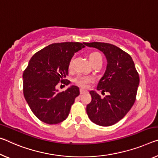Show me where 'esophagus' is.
<instances>
[{"label":"esophagus","mask_w":158,"mask_h":158,"mask_svg":"<svg viewBox=\"0 0 158 158\" xmlns=\"http://www.w3.org/2000/svg\"><path fill=\"white\" fill-rule=\"evenodd\" d=\"M86 93H87L86 91H85V90H83V89H80V94L82 95V94H86Z\"/></svg>","instance_id":"34e87169"}]
</instances>
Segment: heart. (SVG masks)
<instances>
[{
  "label": "heart",
  "instance_id": "1",
  "mask_svg": "<svg viewBox=\"0 0 158 158\" xmlns=\"http://www.w3.org/2000/svg\"><path fill=\"white\" fill-rule=\"evenodd\" d=\"M89 59L91 63L93 64L95 62L98 61L102 62V56L98 52H91L89 55ZM72 62L73 58L69 60L68 63V68L71 69L72 67ZM73 82L77 85V86L81 87V88L86 89L88 87L89 84H91L94 82V78L91 76H86V75H78L73 79Z\"/></svg>",
  "mask_w": 158,
  "mask_h": 158
}]
</instances>
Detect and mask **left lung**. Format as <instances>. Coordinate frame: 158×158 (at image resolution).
<instances>
[{
    "label": "left lung",
    "mask_w": 158,
    "mask_h": 158,
    "mask_svg": "<svg viewBox=\"0 0 158 158\" xmlns=\"http://www.w3.org/2000/svg\"><path fill=\"white\" fill-rule=\"evenodd\" d=\"M98 48L106 56V72L100 80L97 90L108 92L104 98L94 91H90L91 102L86 106L89 119L99 126L116 124L133 106L139 84V74L130 55L114 45L101 42L84 43Z\"/></svg>",
    "instance_id": "8db88e82"
}]
</instances>
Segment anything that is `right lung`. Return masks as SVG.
Listing matches in <instances>:
<instances>
[{"label": "right lung", "instance_id": "add662e5", "mask_svg": "<svg viewBox=\"0 0 158 158\" xmlns=\"http://www.w3.org/2000/svg\"><path fill=\"white\" fill-rule=\"evenodd\" d=\"M84 43L64 42L49 45L36 52L23 72V94L30 109L44 123L56 124L63 122L70 112L79 89L72 86L58 92L56 87L68 75V63Z\"/></svg>", "mask_w": 158, "mask_h": 158}]
</instances>
